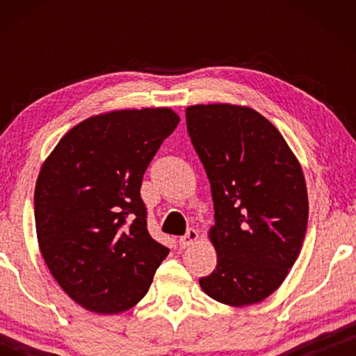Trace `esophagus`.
<instances>
[{
  "label": "esophagus",
  "instance_id": "1",
  "mask_svg": "<svg viewBox=\"0 0 356 356\" xmlns=\"http://www.w3.org/2000/svg\"><path fill=\"white\" fill-rule=\"evenodd\" d=\"M197 238H199L197 230H194V228H189V230L186 232V235L179 238L178 243H179V246H181V248H189L197 241Z\"/></svg>",
  "mask_w": 356,
  "mask_h": 356
}]
</instances>
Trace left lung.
<instances>
[{"mask_svg":"<svg viewBox=\"0 0 356 356\" xmlns=\"http://www.w3.org/2000/svg\"><path fill=\"white\" fill-rule=\"evenodd\" d=\"M188 134L211 183L217 252L204 293L241 308L270 296L298 257L308 227L303 170L279 129L246 105L186 108Z\"/></svg>","mask_w":356,"mask_h":356,"instance_id":"8db88e82","label":"left lung"}]
</instances>
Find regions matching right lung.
Here are the masks:
<instances>
[{"label": "right lung", "instance_id": "add662e5", "mask_svg": "<svg viewBox=\"0 0 356 356\" xmlns=\"http://www.w3.org/2000/svg\"><path fill=\"white\" fill-rule=\"evenodd\" d=\"M179 116L126 108L71 128L42 163L33 193L43 261L71 300L97 314L139 303L168 248L149 235L140 183Z\"/></svg>", "mask_w": 356, "mask_h": 356}]
</instances>
